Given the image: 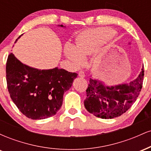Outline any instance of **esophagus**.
I'll use <instances>...</instances> for the list:
<instances>
[{"label":"esophagus","instance_id":"34e87169","mask_svg":"<svg viewBox=\"0 0 151 151\" xmlns=\"http://www.w3.org/2000/svg\"><path fill=\"white\" fill-rule=\"evenodd\" d=\"M79 76L81 78H84L85 77V74H84V72H82V71H80V72H79Z\"/></svg>","mask_w":151,"mask_h":151}]
</instances>
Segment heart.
I'll use <instances>...</instances> for the list:
<instances>
[{"label": "heart", "instance_id": "1", "mask_svg": "<svg viewBox=\"0 0 151 151\" xmlns=\"http://www.w3.org/2000/svg\"><path fill=\"white\" fill-rule=\"evenodd\" d=\"M114 34V31L112 29L106 27L83 31L76 37L74 47L70 45L65 47L66 57L73 62L74 65H81L83 62V58L94 53Z\"/></svg>", "mask_w": 151, "mask_h": 151}]
</instances>
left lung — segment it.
Segmentation results:
<instances>
[{"mask_svg": "<svg viewBox=\"0 0 151 151\" xmlns=\"http://www.w3.org/2000/svg\"><path fill=\"white\" fill-rule=\"evenodd\" d=\"M143 65L136 79L127 84L106 85L91 75L84 106L90 114L101 119L120 116L136 101L143 85Z\"/></svg>", "mask_w": 151, "mask_h": 151, "instance_id": "obj_1", "label": "left lung"}]
</instances>
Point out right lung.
I'll return each instance as SVG.
<instances>
[{"instance_id": "right-lung-1", "label": "right lung", "mask_w": 151, "mask_h": 151, "mask_svg": "<svg viewBox=\"0 0 151 151\" xmlns=\"http://www.w3.org/2000/svg\"><path fill=\"white\" fill-rule=\"evenodd\" d=\"M77 75L58 67L39 70L29 67L13 53L7 60L6 81L10 98L22 114L33 120L47 119L57 114L62 106L64 93L70 89Z\"/></svg>"}]
</instances>
